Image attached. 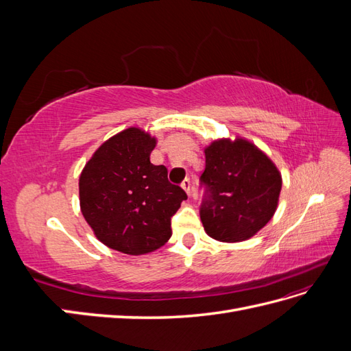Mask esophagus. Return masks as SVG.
<instances>
[{"instance_id":"1","label":"esophagus","mask_w":351,"mask_h":351,"mask_svg":"<svg viewBox=\"0 0 351 351\" xmlns=\"http://www.w3.org/2000/svg\"><path fill=\"white\" fill-rule=\"evenodd\" d=\"M182 187H183V190H184V192H186L189 196L192 195V184H190V180H189V178H186L184 182L182 183Z\"/></svg>"}]
</instances>
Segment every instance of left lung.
I'll return each mask as SVG.
<instances>
[{"mask_svg":"<svg viewBox=\"0 0 351 351\" xmlns=\"http://www.w3.org/2000/svg\"><path fill=\"white\" fill-rule=\"evenodd\" d=\"M202 183L208 196L200 208L206 234L222 243L252 239L278 208L282 177L272 159L236 134L205 146Z\"/></svg>","mask_w":351,"mask_h":351,"instance_id":"1","label":"left lung"}]
</instances>
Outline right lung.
I'll list each match as a JSON object with an SVG mask.
<instances>
[{
	"mask_svg": "<svg viewBox=\"0 0 351 351\" xmlns=\"http://www.w3.org/2000/svg\"><path fill=\"white\" fill-rule=\"evenodd\" d=\"M156 137L129 127L93 152L79 178L80 210L105 246L125 254L151 253L173 234L171 217L187 199L151 162Z\"/></svg>",
	"mask_w": 351,
	"mask_h": 351,
	"instance_id": "right-lung-1",
	"label": "right lung"
}]
</instances>
